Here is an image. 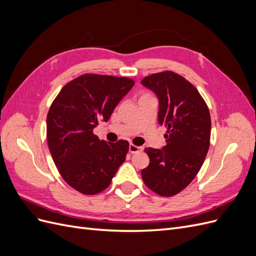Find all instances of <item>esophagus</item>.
I'll list each match as a JSON object with an SVG mask.
<instances>
[{"mask_svg":"<svg viewBox=\"0 0 256 256\" xmlns=\"http://www.w3.org/2000/svg\"><path fill=\"white\" fill-rule=\"evenodd\" d=\"M143 150V147L142 146H136L134 144H130L129 145V152L131 154H136V152H140Z\"/></svg>","mask_w":256,"mask_h":256,"instance_id":"1","label":"esophagus"}]
</instances>
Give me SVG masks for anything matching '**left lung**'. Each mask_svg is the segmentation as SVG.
Here are the masks:
<instances>
[{
    "label": "left lung",
    "instance_id": "8db88e82",
    "mask_svg": "<svg viewBox=\"0 0 256 256\" xmlns=\"http://www.w3.org/2000/svg\"><path fill=\"white\" fill-rule=\"evenodd\" d=\"M141 83L158 97V122L166 128L162 150L145 148L150 164L142 170V178L157 194L173 196L187 187L204 164L210 114L194 85L173 72L152 74Z\"/></svg>",
    "mask_w": 256,
    "mask_h": 256
}]
</instances>
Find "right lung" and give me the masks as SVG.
Here are the masks:
<instances>
[{"label":"right lung","mask_w":256,"mask_h":256,"mask_svg":"<svg viewBox=\"0 0 256 256\" xmlns=\"http://www.w3.org/2000/svg\"><path fill=\"white\" fill-rule=\"evenodd\" d=\"M134 85L126 76L85 74L67 83L50 106L47 140L52 159L63 180L83 194L109 187L126 159L127 141L99 140L92 129L109 120Z\"/></svg>","instance_id":"add662e5"}]
</instances>
